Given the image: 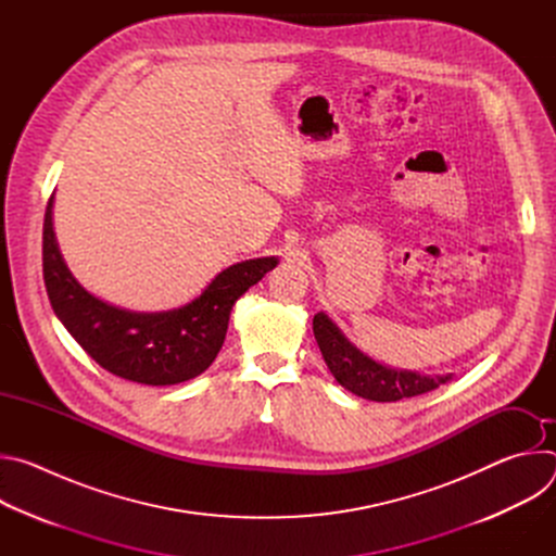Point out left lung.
Wrapping results in <instances>:
<instances>
[{"mask_svg":"<svg viewBox=\"0 0 556 556\" xmlns=\"http://www.w3.org/2000/svg\"><path fill=\"white\" fill-rule=\"evenodd\" d=\"M312 332L337 382L365 401L395 403L414 399V395L433 391L453 378V374L427 376L374 361L343 334L326 312L314 314Z\"/></svg>","mask_w":556,"mask_h":556,"instance_id":"obj_1","label":"left lung"}]
</instances>
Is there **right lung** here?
<instances>
[{
  "mask_svg": "<svg viewBox=\"0 0 556 556\" xmlns=\"http://www.w3.org/2000/svg\"><path fill=\"white\" fill-rule=\"evenodd\" d=\"M52 208L54 193L43 219V281L56 319L103 369L140 384H178L208 369L222 350L237 299L279 264V257L232 264L180 307L134 312L94 296L70 273L59 251Z\"/></svg>",
  "mask_w": 556,
  "mask_h": 556,
  "instance_id": "1",
  "label": "right lung"
}]
</instances>
